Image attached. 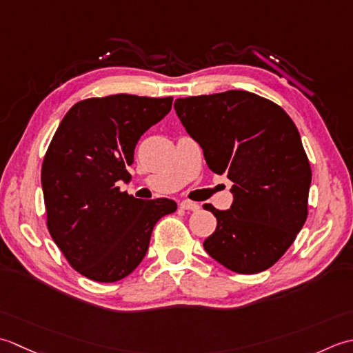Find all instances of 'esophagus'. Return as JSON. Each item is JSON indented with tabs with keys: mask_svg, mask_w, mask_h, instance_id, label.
<instances>
[{
	"mask_svg": "<svg viewBox=\"0 0 353 353\" xmlns=\"http://www.w3.org/2000/svg\"><path fill=\"white\" fill-rule=\"evenodd\" d=\"M179 207L183 208V210H189V212H198L199 210V205L196 203H192V201H183Z\"/></svg>",
	"mask_w": 353,
	"mask_h": 353,
	"instance_id": "34e87169",
	"label": "esophagus"
}]
</instances>
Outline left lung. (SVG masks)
<instances>
[{
	"label": "left lung",
	"mask_w": 353,
	"mask_h": 353,
	"mask_svg": "<svg viewBox=\"0 0 353 353\" xmlns=\"http://www.w3.org/2000/svg\"><path fill=\"white\" fill-rule=\"evenodd\" d=\"M185 131L203 148L207 166L233 181V204L218 210L204 241L214 261L239 274L272 267L307 218L311 164L291 117L248 91L176 99Z\"/></svg>",
	"instance_id": "left-lung-1"
}]
</instances>
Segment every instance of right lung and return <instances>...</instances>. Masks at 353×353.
<instances>
[{"mask_svg":"<svg viewBox=\"0 0 353 353\" xmlns=\"http://www.w3.org/2000/svg\"><path fill=\"white\" fill-rule=\"evenodd\" d=\"M172 97H91L62 119L42 161L47 228L68 263L94 282L125 279L146 256L157 221L174 213L168 198L137 199L129 181L140 137L172 108Z\"/></svg>","mask_w":353,"mask_h":353,"instance_id":"add662e5","label":"right lung"}]
</instances>
